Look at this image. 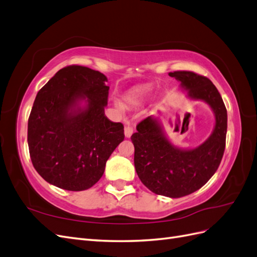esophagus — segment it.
<instances>
[{"mask_svg":"<svg viewBox=\"0 0 257 257\" xmlns=\"http://www.w3.org/2000/svg\"><path fill=\"white\" fill-rule=\"evenodd\" d=\"M134 133V128L130 124H126L125 127H124V135H125L126 138H130Z\"/></svg>","mask_w":257,"mask_h":257,"instance_id":"esophagus-1","label":"esophagus"}]
</instances>
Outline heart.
Masks as SVG:
<instances>
[{
	"label": "heart",
	"instance_id": "b5f03b06",
	"mask_svg": "<svg viewBox=\"0 0 257 257\" xmlns=\"http://www.w3.org/2000/svg\"><path fill=\"white\" fill-rule=\"evenodd\" d=\"M146 95H147V91L142 89V90H137V91L132 93L127 99H128V102L132 104H141Z\"/></svg>",
	"mask_w": 257,
	"mask_h": 257
}]
</instances>
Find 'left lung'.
<instances>
[{
    "instance_id": "left-lung-1",
    "label": "left lung",
    "mask_w": 257,
    "mask_h": 257,
    "mask_svg": "<svg viewBox=\"0 0 257 257\" xmlns=\"http://www.w3.org/2000/svg\"><path fill=\"white\" fill-rule=\"evenodd\" d=\"M180 82L186 96L206 103L214 114L211 135L195 148H179L169 141L158 116L138 123L131 139L136 173L158 195L179 198L199 190L219 167L225 149L227 111L215 85L204 76L179 71L168 74Z\"/></svg>"
}]
</instances>
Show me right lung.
Here are the masks:
<instances>
[{"instance_id": "obj_1", "label": "right lung", "mask_w": 257, "mask_h": 257, "mask_svg": "<svg viewBox=\"0 0 257 257\" xmlns=\"http://www.w3.org/2000/svg\"><path fill=\"white\" fill-rule=\"evenodd\" d=\"M107 77L89 67L60 69L38 91L28 122L32 164L48 183L84 191L102 178L124 139L122 123L105 115Z\"/></svg>"}]
</instances>
